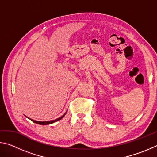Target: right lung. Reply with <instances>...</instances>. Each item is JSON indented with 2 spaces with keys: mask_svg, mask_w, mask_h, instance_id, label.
Wrapping results in <instances>:
<instances>
[{
  "mask_svg": "<svg viewBox=\"0 0 157 157\" xmlns=\"http://www.w3.org/2000/svg\"><path fill=\"white\" fill-rule=\"evenodd\" d=\"M66 112L63 114V115L62 116H61L60 118H57V119H55V120H53V121H44V122H41V121H34V120H32V119H30V120L33 121V122H34V123H37V124H42V125H46V124H51V123H55V122H57V121H59V120H61V119L62 118H63V117H64V116L66 115Z\"/></svg>",
  "mask_w": 157,
  "mask_h": 157,
  "instance_id": "add662e5",
  "label": "right lung"
}]
</instances>
